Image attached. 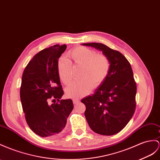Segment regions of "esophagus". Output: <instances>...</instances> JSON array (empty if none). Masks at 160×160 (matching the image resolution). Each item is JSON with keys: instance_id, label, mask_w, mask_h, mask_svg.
<instances>
[{"instance_id": "1", "label": "esophagus", "mask_w": 160, "mask_h": 160, "mask_svg": "<svg viewBox=\"0 0 160 160\" xmlns=\"http://www.w3.org/2000/svg\"><path fill=\"white\" fill-rule=\"evenodd\" d=\"M73 103H74V104H77V103H79L80 100H78V99H73Z\"/></svg>"}]
</instances>
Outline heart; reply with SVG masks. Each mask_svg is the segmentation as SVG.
Returning <instances> with one entry per match:
<instances>
[{
    "instance_id": "heart-1",
    "label": "heart",
    "mask_w": 160,
    "mask_h": 160,
    "mask_svg": "<svg viewBox=\"0 0 160 160\" xmlns=\"http://www.w3.org/2000/svg\"><path fill=\"white\" fill-rule=\"evenodd\" d=\"M73 63L82 66L80 72L82 79L73 82L65 90L68 97L80 99L91 91L94 87L103 84L109 73L111 63L104 55L85 47H78L69 52ZM58 74L65 85L72 81V63L65 57H61L57 65Z\"/></svg>"
}]
</instances>
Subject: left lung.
<instances>
[{
    "mask_svg": "<svg viewBox=\"0 0 160 160\" xmlns=\"http://www.w3.org/2000/svg\"><path fill=\"white\" fill-rule=\"evenodd\" d=\"M82 45L103 52L111 63L104 82L92 96L81 100L86 106L84 116L94 132L110 136L124 128L133 116L136 108L137 85L129 61L119 51L101 43Z\"/></svg>",
    "mask_w": 160,
    "mask_h": 160,
    "instance_id": "left-lung-1",
    "label": "left lung"
}]
</instances>
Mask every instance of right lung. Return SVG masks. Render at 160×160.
<instances>
[{
	"mask_svg": "<svg viewBox=\"0 0 160 160\" xmlns=\"http://www.w3.org/2000/svg\"><path fill=\"white\" fill-rule=\"evenodd\" d=\"M66 48L65 44H55L43 49L34 55L23 73L20 88L23 111L28 126L40 137L62 132L73 108L72 99L60 100L63 91L57 65ZM51 98L58 102L49 105Z\"/></svg>",
	"mask_w": 160,
	"mask_h": 160,
	"instance_id": "right-lung-1",
	"label": "right lung"
}]
</instances>
